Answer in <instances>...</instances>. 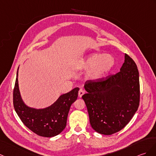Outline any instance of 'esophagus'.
<instances>
[{
    "label": "esophagus",
    "mask_w": 156,
    "mask_h": 156,
    "mask_svg": "<svg viewBox=\"0 0 156 156\" xmlns=\"http://www.w3.org/2000/svg\"><path fill=\"white\" fill-rule=\"evenodd\" d=\"M84 93H85V91L83 89H80L79 90V92H78V97L79 98H82V96L84 94Z\"/></svg>",
    "instance_id": "esophagus-1"
}]
</instances>
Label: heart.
Listing matches in <instances>:
<instances>
[{"label":"heart","instance_id":"obj_1","mask_svg":"<svg viewBox=\"0 0 156 156\" xmlns=\"http://www.w3.org/2000/svg\"><path fill=\"white\" fill-rule=\"evenodd\" d=\"M115 59L110 54H91L81 60L78 67L87 71V77L91 80H98L104 78L113 68Z\"/></svg>","mask_w":156,"mask_h":156}]
</instances>
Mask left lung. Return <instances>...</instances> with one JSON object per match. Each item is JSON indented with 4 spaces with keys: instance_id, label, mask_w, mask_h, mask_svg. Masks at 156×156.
<instances>
[{
    "instance_id": "1",
    "label": "left lung",
    "mask_w": 156,
    "mask_h": 156,
    "mask_svg": "<svg viewBox=\"0 0 156 156\" xmlns=\"http://www.w3.org/2000/svg\"><path fill=\"white\" fill-rule=\"evenodd\" d=\"M82 96L92 128L112 135L120 131L135 114L140 103L139 72L135 62L124 54L120 71L106 78L85 83Z\"/></svg>"
}]
</instances>
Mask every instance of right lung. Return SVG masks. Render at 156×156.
Segmentation results:
<instances>
[{
  "label": "right lung",
  "mask_w": 156,
  "mask_h": 156,
  "mask_svg": "<svg viewBox=\"0 0 156 156\" xmlns=\"http://www.w3.org/2000/svg\"><path fill=\"white\" fill-rule=\"evenodd\" d=\"M19 68L13 92V104L21 121L31 131L40 136L51 137L58 135L66 126L71 105L77 100L79 88L59 96L52 105L44 108H34L24 103L20 92Z\"/></svg>",
  "instance_id": "1"
}]
</instances>
